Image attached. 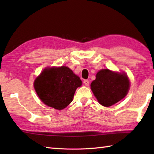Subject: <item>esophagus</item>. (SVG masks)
<instances>
[{
  "label": "esophagus",
  "instance_id": "obj_1",
  "mask_svg": "<svg viewBox=\"0 0 154 154\" xmlns=\"http://www.w3.org/2000/svg\"><path fill=\"white\" fill-rule=\"evenodd\" d=\"M83 83H84V85H85V86H88V85H89V81L84 80V81H83Z\"/></svg>",
  "mask_w": 154,
  "mask_h": 154
}]
</instances>
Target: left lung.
Returning <instances> with one entry per match:
<instances>
[{
    "instance_id": "8db88e82",
    "label": "left lung",
    "mask_w": 154,
    "mask_h": 154,
    "mask_svg": "<svg viewBox=\"0 0 154 154\" xmlns=\"http://www.w3.org/2000/svg\"><path fill=\"white\" fill-rule=\"evenodd\" d=\"M91 90L98 103L104 106H110L119 102L127 95L130 81L124 72L102 69L96 75L90 85Z\"/></svg>"
}]
</instances>
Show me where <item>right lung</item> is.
Segmentation results:
<instances>
[{"instance_id": "right-lung-1", "label": "right lung", "mask_w": 154, "mask_h": 154, "mask_svg": "<svg viewBox=\"0 0 154 154\" xmlns=\"http://www.w3.org/2000/svg\"><path fill=\"white\" fill-rule=\"evenodd\" d=\"M82 84L80 78L64 66L46 68L34 82L41 100L58 110L66 107L72 102L75 91Z\"/></svg>"}]
</instances>
